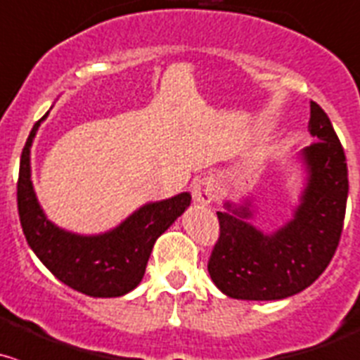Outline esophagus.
I'll use <instances>...</instances> for the list:
<instances>
[{
  "label": "esophagus",
  "instance_id": "1",
  "mask_svg": "<svg viewBox=\"0 0 360 360\" xmlns=\"http://www.w3.org/2000/svg\"><path fill=\"white\" fill-rule=\"evenodd\" d=\"M193 200L200 205H207L214 200V184H212L211 179L207 177H202V179H197L193 183Z\"/></svg>",
  "mask_w": 360,
  "mask_h": 360
}]
</instances>
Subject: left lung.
<instances>
[{
    "instance_id": "left-lung-1",
    "label": "left lung",
    "mask_w": 360,
    "mask_h": 360,
    "mask_svg": "<svg viewBox=\"0 0 360 360\" xmlns=\"http://www.w3.org/2000/svg\"><path fill=\"white\" fill-rule=\"evenodd\" d=\"M308 130L316 142L302 149L306 186L294 218L273 233L253 225L251 200L225 202L218 243L207 271L225 295L243 301H278L308 288L333 260L348 197L343 146L330 120L311 102Z\"/></svg>"
}]
</instances>
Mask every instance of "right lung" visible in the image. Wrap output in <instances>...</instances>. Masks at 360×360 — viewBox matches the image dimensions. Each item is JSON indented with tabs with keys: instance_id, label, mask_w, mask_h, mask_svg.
Segmentation results:
<instances>
[{
	"instance_id": "right-lung-1",
	"label": "right lung",
	"mask_w": 360,
	"mask_h": 360,
	"mask_svg": "<svg viewBox=\"0 0 360 360\" xmlns=\"http://www.w3.org/2000/svg\"><path fill=\"white\" fill-rule=\"evenodd\" d=\"M47 116L34 123L20 156L17 207L24 236L41 264L70 288L89 297H121L141 283L156 239L186 211L191 195L144 204L98 236L59 229L45 216L31 183V144Z\"/></svg>"
}]
</instances>
